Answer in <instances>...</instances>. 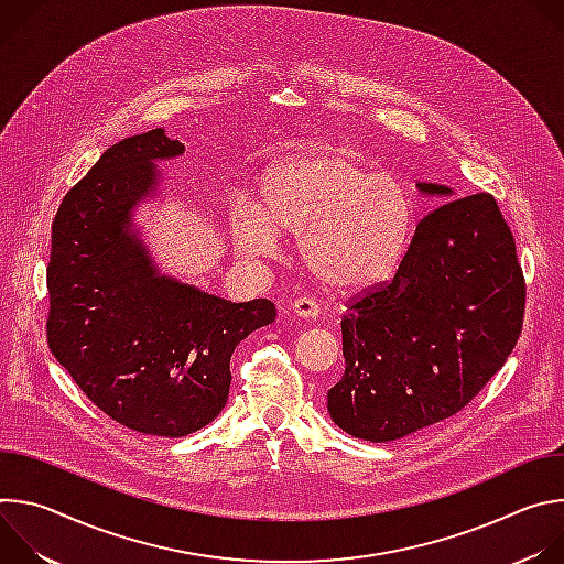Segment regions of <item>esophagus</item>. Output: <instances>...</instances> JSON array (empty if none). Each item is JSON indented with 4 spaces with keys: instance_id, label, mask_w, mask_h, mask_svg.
<instances>
[{
    "instance_id": "34e87169",
    "label": "esophagus",
    "mask_w": 564,
    "mask_h": 564,
    "mask_svg": "<svg viewBox=\"0 0 564 564\" xmlns=\"http://www.w3.org/2000/svg\"><path fill=\"white\" fill-rule=\"evenodd\" d=\"M292 312L305 321H314L321 316V303L310 296H299L292 301Z\"/></svg>"
}]
</instances>
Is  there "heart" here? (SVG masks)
Wrapping results in <instances>:
<instances>
[{
    "mask_svg": "<svg viewBox=\"0 0 564 564\" xmlns=\"http://www.w3.org/2000/svg\"><path fill=\"white\" fill-rule=\"evenodd\" d=\"M259 194L261 209L243 203L229 218L236 248L268 259L281 250V231L299 234L303 265L333 290L383 281L413 231L406 189L344 149L283 160L265 172Z\"/></svg>",
    "mask_w": 564,
    "mask_h": 564,
    "instance_id": "obj_1",
    "label": "heart"
}]
</instances>
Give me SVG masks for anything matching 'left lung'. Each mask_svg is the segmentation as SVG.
I'll list each match as a JSON object with an SVG mask.
<instances>
[{"instance_id":"left-lung-1","label":"left lung","mask_w":564,"mask_h":564,"mask_svg":"<svg viewBox=\"0 0 564 564\" xmlns=\"http://www.w3.org/2000/svg\"><path fill=\"white\" fill-rule=\"evenodd\" d=\"M420 192L451 196L435 183ZM524 301L516 238L496 198L446 200L420 220L394 276L348 299L333 422L390 442L453 417L516 348Z\"/></svg>"}]
</instances>
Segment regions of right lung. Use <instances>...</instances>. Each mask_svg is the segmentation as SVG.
<instances>
[{
    "instance_id": "obj_1",
    "label": "right lung",
    "mask_w": 564,
    "mask_h": 564,
    "mask_svg": "<svg viewBox=\"0 0 564 564\" xmlns=\"http://www.w3.org/2000/svg\"><path fill=\"white\" fill-rule=\"evenodd\" d=\"M183 151L163 129L109 147L62 198L46 268L53 357L105 415L158 437L207 426L227 401L234 348L276 318L268 299L231 303L160 276L129 234L153 160Z\"/></svg>"
}]
</instances>
